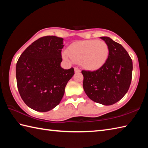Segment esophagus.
Returning a JSON list of instances; mask_svg holds the SVG:
<instances>
[{
  "mask_svg": "<svg viewBox=\"0 0 148 148\" xmlns=\"http://www.w3.org/2000/svg\"><path fill=\"white\" fill-rule=\"evenodd\" d=\"M74 71H75V72H81V70L77 67H75L74 68Z\"/></svg>",
  "mask_w": 148,
  "mask_h": 148,
  "instance_id": "obj_1",
  "label": "esophagus"
}]
</instances>
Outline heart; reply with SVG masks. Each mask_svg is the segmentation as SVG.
<instances>
[{
	"label": "heart",
	"mask_w": 148,
	"mask_h": 148,
	"mask_svg": "<svg viewBox=\"0 0 148 148\" xmlns=\"http://www.w3.org/2000/svg\"><path fill=\"white\" fill-rule=\"evenodd\" d=\"M109 55V48L102 40H88L76 42L64 53V58L80 63L85 69L96 70L105 64Z\"/></svg>",
	"instance_id": "b5f03b06"
}]
</instances>
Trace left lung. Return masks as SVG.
I'll return each mask as SVG.
<instances>
[{
	"mask_svg": "<svg viewBox=\"0 0 148 148\" xmlns=\"http://www.w3.org/2000/svg\"><path fill=\"white\" fill-rule=\"evenodd\" d=\"M109 48L105 64L94 71L83 70V88L97 103L112 105L120 100L129 89L132 77V60L120 44L108 37H101Z\"/></svg>",
	"mask_w": 148,
	"mask_h": 148,
	"instance_id": "1",
	"label": "left lung"
}]
</instances>
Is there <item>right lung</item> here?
Instances as JSON below:
<instances>
[{
  "label": "right lung",
  "instance_id": "1",
  "mask_svg": "<svg viewBox=\"0 0 148 148\" xmlns=\"http://www.w3.org/2000/svg\"><path fill=\"white\" fill-rule=\"evenodd\" d=\"M63 39L42 37L22 53L16 63L18 92L23 102L35 111L47 112L59 104L74 69L61 67Z\"/></svg>",
  "mask_w": 148,
  "mask_h": 148
}]
</instances>
